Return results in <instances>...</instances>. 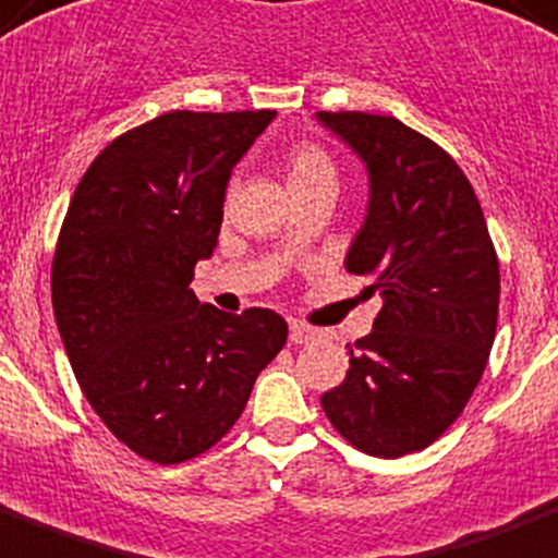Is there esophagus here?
Masks as SVG:
<instances>
[{
  "instance_id": "1",
  "label": "esophagus",
  "mask_w": 558,
  "mask_h": 558,
  "mask_svg": "<svg viewBox=\"0 0 558 558\" xmlns=\"http://www.w3.org/2000/svg\"><path fill=\"white\" fill-rule=\"evenodd\" d=\"M315 338H318V329H312V326L292 320V326H289V341H292V343H310V341H315Z\"/></svg>"
}]
</instances>
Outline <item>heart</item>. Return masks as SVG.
Masks as SVG:
<instances>
[{
  "instance_id": "1",
  "label": "heart",
  "mask_w": 558,
  "mask_h": 558,
  "mask_svg": "<svg viewBox=\"0 0 558 558\" xmlns=\"http://www.w3.org/2000/svg\"><path fill=\"white\" fill-rule=\"evenodd\" d=\"M335 180L332 162L326 160V154L312 146L294 148L289 157V183H303V180Z\"/></svg>"
}]
</instances>
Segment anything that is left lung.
<instances>
[{
	"instance_id": "left-lung-1",
	"label": "left lung",
	"mask_w": 558,
	"mask_h": 558,
	"mask_svg": "<svg viewBox=\"0 0 558 558\" xmlns=\"http://www.w3.org/2000/svg\"><path fill=\"white\" fill-rule=\"evenodd\" d=\"M366 169V215L343 266L381 294L350 373L320 396L357 450L398 459L459 418L482 381L499 318V260L464 171L396 117L318 111Z\"/></svg>"
}]
</instances>
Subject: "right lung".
<instances>
[{
    "label": "right lung",
    "mask_w": 558,
    "mask_h": 558,
    "mask_svg": "<svg viewBox=\"0 0 558 558\" xmlns=\"http://www.w3.org/2000/svg\"><path fill=\"white\" fill-rule=\"evenodd\" d=\"M275 117H154L90 162L68 206L51 271L68 361L106 427L157 464L220 441L287 343L278 312L229 315L189 287L217 246L232 169Z\"/></svg>",
    "instance_id": "right-lung-1"
}]
</instances>
